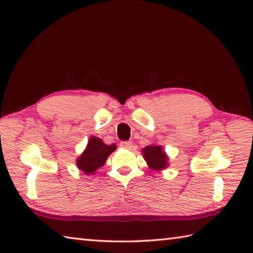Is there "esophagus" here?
I'll return each instance as SVG.
<instances>
[{"mask_svg":"<svg viewBox=\"0 0 253 253\" xmlns=\"http://www.w3.org/2000/svg\"><path fill=\"white\" fill-rule=\"evenodd\" d=\"M121 147L126 150H131L132 149V142L131 141H122Z\"/></svg>","mask_w":253,"mask_h":253,"instance_id":"obj_1","label":"esophagus"}]
</instances>
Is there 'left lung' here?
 Here are the masks:
<instances>
[{
  "label": "left lung",
  "instance_id": "1",
  "mask_svg": "<svg viewBox=\"0 0 253 253\" xmlns=\"http://www.w3.org/2000/svg\"><path fill=\"white\" fill-rule=\"evenodd\" d=\"M141 153L152 170H163L169 165L168 154L160 144H149L141 150Z\"/></svg>",
  "mask_w": 253,
  "mask_h": 253
}]
</instances>
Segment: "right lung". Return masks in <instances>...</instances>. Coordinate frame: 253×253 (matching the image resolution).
Here are the masks:
<instances>
[{
    "instance_id": "add662e5",
    "label": "right lung",
    "mask_w": 253,
    "mask_h": 253,
    "mask_svg": "<svg viewBox=\"0 0 253 253\" xmlns=\"http://www.w3.org/2000/svg\"><path fill=\"white\" fill-rule=\"evenodd\" d=\"M116 144H106L101 138L91 136L84 152L76 160L77 168L85 175L94 174L96 169L103 166L110 154L116 150Z\"/></svg>"
}]
</instances>
